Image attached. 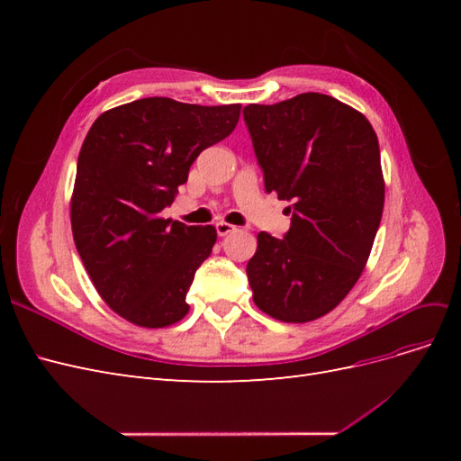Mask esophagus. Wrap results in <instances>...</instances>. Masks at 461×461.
Wrapping results in <instances>:
<instances>
[{
  "label": "esophagus",
  "instance_id": "34e87169",
  "mask_svg": "<svg viewBox=\"0 0 461 461\" xmlns=\"http://www.w3.org/2000/svg\"><path fill=\"white\" fill-rule=\"evenodd\" d=\"M215 229H217V234H219V236H227V234H230V232L236 230V227L230 225V222H227V221H219L217 225H215Z\"/></svg>",
  "mask_w": 461,
  "mask_h": 461
}]
</instances>
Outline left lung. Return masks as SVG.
<instances>
[{"mask_svg":"<svg viewBox=\"0 0 461 461\" xmlns=\"http://www.w3.org/2000/svg\"><path fill=\"white\" fill-rule=\"evenodd\" d=\"M244 119L265 190L292 202L283 240L258 234L246 267L254 302L276 321L308 323L366 269L384 205L379 140L364 113L317 92L249 104Z\"/></svg>","mask_w":461,"mask_h":461,"instance_id":"8db88e82","label":"left lung"}]
</instances>
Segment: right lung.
<instances>
[{
    "label": "right lung",
    "mask_w": 461,
    "mask_h": 461,
    "mask_svg": "<svg viewBox=\"0 0 461 461\" xmlns=\"http://www.w3.org/2000/svg\"><path fill=\"white\" fill-rule=\"evenodd\" d=\"M240 104L144 97L97 117L78 153L71 227L102 300L146 329L178 323L186 292L217 240L215 227L163 219L200 153L227 138Z\"/></svg>",
    "instance_id": "add662e5"
}]
</instances>
